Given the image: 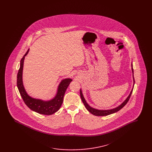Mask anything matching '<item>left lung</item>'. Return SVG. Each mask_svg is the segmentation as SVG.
<instances>
[{
	"mask_svg": "<svg viewBox=\"0 0 152 152\" xmlns=\"http://www.w3.org/2000/svg\"><path fill=\"white\" fill-rule=\"evenodd\" d=\"M132 72H133V65H132ZM133 80H134V78L133 77ZM133 88L132 89L131 92H130V94L129 95V96L127 97V99L125 100V101L123 102V103L120 105L118 106V107H117L116 108L113 109H110V110H98V109H96L93 108L92 107H91L87 103V102L85 100L83 94H82V92L80 90V97H81V99L82 100V101L84 105V106L86 107V108H87V110L90 112L91 113L92 115H95V116H107L109 115H110V114H112V113H114L115 112H118V110H120V109L123 108V107L127 104V102L129 101V99H130V96H131V94H132V92H133Z\"/></svg>",
	"mask_w": 152,
	"mask_h": 152,
	"instance_id": "obj_1",
	"label": "left lung"
}]
</instances>
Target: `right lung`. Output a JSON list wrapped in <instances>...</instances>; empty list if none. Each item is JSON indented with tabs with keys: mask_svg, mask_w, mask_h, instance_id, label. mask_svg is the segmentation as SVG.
Listing matches in <instances>:
<instances>
[{
	"mask_svg": "<svg viewBox=\"0 0 152 152\" xmlns=\"http://www.w3.org/2000/svg\"><path fill=\"white\" fill-rule=\"evenodd\" d=\"M28 51L29 50L27 51V52L22 58L20 61V68L17 75L18 88L24 103L29 109L40 114L45 115H51L56 112L61 107L63 104V97L65 94L66 89L69 86L70 83L72 81V80L70 79L63 80L58 86V93L56 97L50 101H44L41 100L35 99L31 97L26 93L23 87L22 81V73L24 64V60L25 56L27 55Z\"/></svg>",
	"mask_w": 152,
	"mask_h": 152,
	"instance_id": "right-lung-1",
	"label": "right lung"
}]
</instances>
